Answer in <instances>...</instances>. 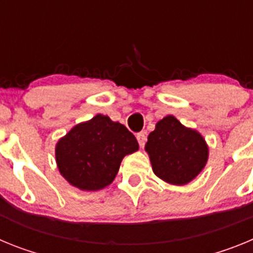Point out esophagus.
Wrapping results in <instances>:
<instances>
[{"mask_svg":"<svg viewBox=\"0 0 253 253\" xmlns=\"http://www.w3.org/2000/svg\"><path fill=\"white\" fill-rule=\"evenodd\" d=\"M135 137H137V140H138V143H139V146L143 148V147H144V144H146V140H147L146 133H144V131H140V133H138Z\"/></svg>","mask_w":253,"mask_h":253,"instance_id":"34e87169","label":"esophagus"}]
</instances>
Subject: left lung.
<instances>
[{"instance_id": "obj_1", "label": "left lung", "mask_w": 253, "mask_h": 253, "mask_svg": "<svg viewBox=\"0 0 253 253\" xmlns=\"http://www.w3.org/2000/svg\"><path fill=\"white\" fill-rule=\"evenodd\" d=\"M146 151L156 176L172 185H186L203 171L209 149L199 131L184 126L173 115L156 124Z\"/></svg>"}]
</instances>
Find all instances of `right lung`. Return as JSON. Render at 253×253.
Here are the masks:
<instances>
[{
    "label": "right lung",
    "mask_w": 253,
    "mask_h": 253,
    "mask_svg": "<svg viewBox=\"0 0 253 253\" xmlns=\"http://www.w3.org/2000/svg\"><path fill=\"white\" fill-rule=\"evenodd\" d=\"M138 148L137 139L124 125L97 114L58 140L55 161L60 175L72 186L96 191L113 182L123 158Z\"/></svg>",
    "instance_id": "right-lung-1"
}]
</instances>
